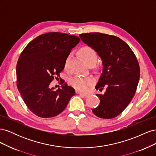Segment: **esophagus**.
Masks as SVG:
<instances>
[{
  "mask_svg": "<svg viewBox=\"0 0 156 156\" xmlns=\"http://www.w3.org/2000/svg\"><path fill=\"white\" fill-rule=\"evenodd\" d=\"M78 94L80 96L83 97V98H87L89 96V94H84V93H82V92H78Z\"/></svg>",
  "mask_w": 156,
  "mask_h": 156,
  "instance_id": "34e87169",
  "label": "esophagus"
}]
</instances>
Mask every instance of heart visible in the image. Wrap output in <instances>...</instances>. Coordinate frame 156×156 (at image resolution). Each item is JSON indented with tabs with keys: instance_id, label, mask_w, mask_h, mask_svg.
<instances>
[{
	"instance_id": "heart-1",
	"label": "heart",
	"mask_w": 156,
	"mask_h": 156,
	"mask_svg": "<svg viewBox=\"0 0 156 156\" xmlns=\"http://www.w3.org/2000/svg\"><path fill=\"white\" fill-rule=\"evenodd\" d=\"M82 58L84 60L88 65L94 64L98 60V55L94 49L89 46L83 47L79 51ZM70 58V55H68L65 60L64 68H66L69 60ZM92 79L88 77H75L70 80V84H72L75 88L81 91H87L89 87L92 84Z\"/></svg>"
}]
</instances>
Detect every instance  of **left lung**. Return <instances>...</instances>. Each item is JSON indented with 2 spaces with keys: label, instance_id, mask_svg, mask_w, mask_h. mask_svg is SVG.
I'll use <instances>...</instances> for the list:
<instances>
[{
  "label": "left lung",
  "instance_id": "8db88e82",
  "mask_svg": "<svg viewBox=\"0 0 156 156\" xmlns=\"http://www.w3.org/2000/svg\"><path fill=\"white\" fill-rule=\"evenodd\" d=\"M79 37L102 60L103 72L96 88L106 90L104 94H96L100 105L92 112L101 119H113L122 113L135 95L140 78L138 60L129 46L119 37L100 32L84 33Z\"/></svg>",
  "mask_w": 156,
  "mask_h": 156
}]
</instances>
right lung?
Wrapping results in <instances>:
<instances>
[{"label": "right lung", "instance_id": "add662e5", "mask_svg": "<svg viewBox=\"0 0 156 156\" xmlns=\"http://www.w3.org/2000/svg\"><path fill=\"white\" fill-rule=\"evenodd\" d=\"M79 41L76 36L48 32L36 37L22 51L16 66L17 87L36 116L45 119L59 115L75 95L66 83L56 90L50 84L60 77L66 58Z\"/></svg>", "mask_w": 156, "mask_h": 156}]
</instances>
